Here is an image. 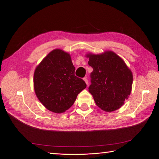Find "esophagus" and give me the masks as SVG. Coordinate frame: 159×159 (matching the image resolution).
I'll return each mask as SVG.
<instances>
[{"mask_svg":"<svg viewBox=\"0 0 159 159\" xmlns=\"http://www.w3.org/2000/svg\"><path fill=\"white\" fill-rule=\"evenodd\" d=\"M84 80L85 81V82L86 83V84H87V85H88V81L87 78H84Z\"/></svg>","mask_w":159,"mask_h":159,"instance_id":"1","label":"esophagus"}]
</instances>
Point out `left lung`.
<instances>
[{
    "label": "left lung",
    "mask_w": 159,
    "mask_h": 159,
    "mask_svg": "<svg viewBox=\"0 0 159 159\" xmlns=\"http://www.w3.org/2000/svg\"><path fill=\"white\" fill-rule=\"evenodd\" d=\"M91 73L89 92L96 105L111 112L121 107L131 93L133 74L125 61L112 51L101 54H88Z\"/></svg>",
    "instance_id": "8db88e82"
}]
</instances>
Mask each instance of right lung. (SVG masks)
<instances>
[{
	"mask_svg": "<svg viewBox=\"0 0 159 159\" xmlns=\"http://www.w3.org/2000/svg\"><path fill=\"white\" fill-rule=\"evenodd\" d=\"M74 73L70 55L60 49L52 50L36 67L34 88L47 109L56 113L65 112L86 88L85 81Z\"/></svg>",
	"mask_w": 159,
	"mask_h": 159,
	"instance_id": "obj_1",
	"label": "right lung"
}]
</instances>
